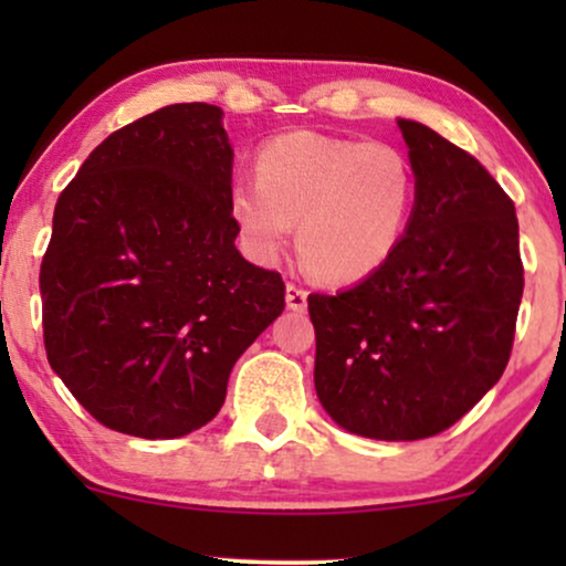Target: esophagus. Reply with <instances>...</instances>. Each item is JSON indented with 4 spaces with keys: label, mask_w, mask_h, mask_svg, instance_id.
I'll return each mask as SVG.
<instances>
[{
    "label": "esophagus",
    "mask_w": 566,
    "mask_h": 566,
    "mask_svg": "<svg viewBox=\"0 0 566 566\" xmlns=\"http://www.w3.org/2000/svg\"><path fill=\"white\" fill-rule=\"evenodd\" d=\"M308 305V290H303L301 284H287V308L290 311H305Z\"/></svg>",
    "instance_id": "34e87169"
}]
</instances>
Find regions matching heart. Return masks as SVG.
<instances>
[{
    "mask_svg": "<svg viewBox=\"0 0 566 566\" xmlns=\"http://www.w3.org/2000/svg\"><path fill=\"white\" fill-rule=\"evenodd\" d=\"M258 180H237L229 210L255 261H274L297 226V250L314 276L333 284L367 279L405 239L418 175L391 143L295 129L265 140Z\"/></svg>",
    "mask_w": 566,
    "mask_h": 566,
    "instance_id": "b5f03b06",
    "label": "heart"
}]
</instances>
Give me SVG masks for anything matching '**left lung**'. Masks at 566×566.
I'll list each match as a JSON object with an SVG mask.
<instances>
[{
	"instance_id": "left-lung-1",
	"label": "left lung",
	"mask_w": 566,
	"mask_h": 566,
	"mask_svg": "<svg viewBox=\"0 0 566 566\" xmlns=\"http://www.w3.org/2000/svg\"><path fill=\"white\" fill-rule=\"evenodd\" d=\"M418 201L399 247L337 295H308L316 396L350 433L437 437L511 359L524 265L509 193L469 151L399 119Z\"/></svg>"
}]
</instances>
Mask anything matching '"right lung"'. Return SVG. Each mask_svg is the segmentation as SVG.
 <instances>
[{
    "label": "right lung",
    "mask_w": 566,
    "mask_h": 566,
    "mask_svg": "<svg viewBox=\"0 0 566 566\" xmlns=\"http://www.w3.org/2000/svg\"><path fill=\"white\" fill-rule=\"evenodd\" d=\"M220 116L210 103L140 116L57 197L39 269L44 350L112 431L175 439L210 423L237 359L284 311L282 274L233 247Z\"/></svg>",
    "instance_id": "add662e5"
}]
</instances>
